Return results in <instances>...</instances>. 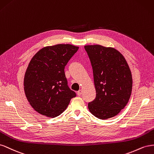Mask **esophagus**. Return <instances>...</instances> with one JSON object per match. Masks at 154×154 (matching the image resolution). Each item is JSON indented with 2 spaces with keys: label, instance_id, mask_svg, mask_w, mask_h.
<instances>
[{
  "label": "esophagus",
  "instance_id": "obj_1",
  "mask_svg": "<svg viewBox=\"0 0 154 154\" xmlns=\"http://www.w3.org/2000/svg\"><path fill=\"white\" fill-rule=\"evenodd\" d=\"M82 90H79L78 91H77V95H79V96H81V95H82Z\"/></svg>",
  "mask_w": 154,
  "mask_h": 154
}]
</instances>
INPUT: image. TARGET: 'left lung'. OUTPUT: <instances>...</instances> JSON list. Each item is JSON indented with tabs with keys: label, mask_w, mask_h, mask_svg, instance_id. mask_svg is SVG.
<instances>
[{
	"label": "left lung",
	"mask_w": 154,
	"mask_h": 154,
	"mask_svg": "<svg viewBox=\"0 0 154 154\" xmlns=\"http://www.w3.org/2000/svg\"><path fill=\"white\" fill-rule=\"evenodd\" d=\"M85 49L93 69L96 97L88 104L100 119L116 116L130 99L132 77L126 59L115 48L88 45Z\"/></svg>",
	"instance_id": "left-lung-1"
}]
</instances>
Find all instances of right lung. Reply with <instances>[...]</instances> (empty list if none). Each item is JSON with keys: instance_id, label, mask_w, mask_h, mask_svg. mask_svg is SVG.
Segmentation results:
<instances>
[{"instance_id": "obj_1", "label": "right lung", "mask_w": 154, "mask_h": 154, "mask_svg": "<svg viewBox=\"0 0 154 154\" xmlns=\"http://www.w3.org/2000/svg\"><path fill=\"white\" fill-rule=\"evenodd\" d=\"M78 49L71 45L46 46L29 62L24 75V92L31 106L42 116H59L76 96L68 86L64 68Z\"/></svg>"}]
</instances>
